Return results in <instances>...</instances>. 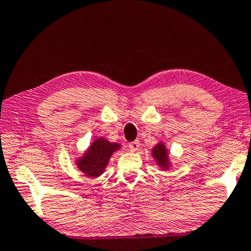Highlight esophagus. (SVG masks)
Listing matches in <instances>:
<instances>
[{
    "instance_id": "1",
    "label": "esophagus",
    "mask_w": 251,
    "mask_h": 251,
    "mask_svg": "<svg viewBox=\"0 0 251 251\" xmlns=\"http://www.w3.org/2000/svg\"><path fill=\"white\" fill-rule=\"evenodd\" d=\"M139 142L138 141H133L131 143H129V149L131 150V151H137V150L139 149Z\"/></svg>"
}]
</instances>
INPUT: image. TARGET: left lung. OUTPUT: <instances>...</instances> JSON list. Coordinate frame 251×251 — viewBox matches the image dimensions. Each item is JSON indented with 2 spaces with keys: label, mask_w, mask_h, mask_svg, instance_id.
I'll list each match as a JSON object with an SVG mask.
<instances>
[{
  "label": "left lung",
  "mask_w": 251,
  "mask_h": 251,
  "mask_svg": "<svg viewBox=\"0 0 251 251\" xmlns=\"http://www.w3.org/2000/svg\"><path fill=\"white\" fill-rule=\"evenodd\" d=\"M153 155L157 159L159 165L162 166L164 168H168V160H167V151H166L165 146L159 144L153 149Z\"/></svg>",
  "instance_id": "left-lung-1"
}]
</instances>
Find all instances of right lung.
Returning <instances> with one entry per match:
<instances>
[{
	"label": "right lung",
	"mask_w": 251,
	"mask_h": 251,
	"mask_svg": "<svg viewBox=\"0 0 251 251\" xmlns=\"http://www.w3.org/2000/svg\"><path fill=\"white\" fill-rule=\"evenodd\" d=\"M119 144L107 142L105 138L96 139L86 152L85 157L78 161V166L89 176H98L108 164L110 155L119 149Z\"/></svg>",
	"instance_id": "add662e5"
}]
</instances>
